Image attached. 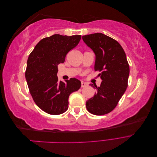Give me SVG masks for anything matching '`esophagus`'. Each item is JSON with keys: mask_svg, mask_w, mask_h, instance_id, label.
Here are the masks:
<instances>
[{"mask_svg": "<svg viewBox=\"0 0 157 157\" xmlns=\"http://www.w3.org/2000/svg\"><path fill=\"white\" fill-rule=\"evenodd\" d=\"M86 86H87V83L84 82H81V87H82V88H84V87Z\"/></svg>", "mask_w": 157, "mask_h": 157, "instance_id": "34e87169", "label": "esophagus"}]
</instances>
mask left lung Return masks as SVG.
<instances>
[{
	"instance_id": "left-lung-1",
	"label": "left lung",
	"mask_w": 157,
	"mask_h": 157,
	"mask_svg": "<svg viewBox=\"0 0 157 157\" xmlns=\"http://www.w3.org/2000/svg\"><path fill=\"white\" fill-rule=\"evenodd\" d=\"M82 39L96 54L94 69L99 71L100 86L91 84L97 93L86 101L87 110L95 115H103L116 107L128 86L129 64L118 42L100 33L82 36Z\"/></svg>"
}]
</instances>
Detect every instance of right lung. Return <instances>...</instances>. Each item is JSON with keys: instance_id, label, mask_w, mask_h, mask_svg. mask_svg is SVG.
Here are the masks:
<instances>
[{"instance_id": "obj_1", "label": "right lung", "mask_w": 157, "mask_h": 157, "mask_svg": "<svg viewBox=\"0 0 157 157\" xmlns=\"http://www.w3.org/2000/svg\"><path fill=\"white\" fill-rule=\"evenodd\" d=\"M80 35L56 34L39 42L27 60L25 78L36 105L50 115H58L67 110L69 96L81 86L75 78L59 81L58 65L63 63L68 52L77 46Z\"/></svg>"}]
</instances>
